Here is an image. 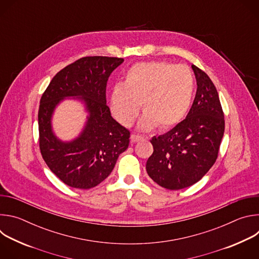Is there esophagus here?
Here are the masks:
<instances>
[{"instance_id":"obj_1","label":"esophagus","mask_w":259,"mask_h":259,"mask_svg":"<svg viewBox=\"0 0 259 259\" xmlns=\"http://www.w3.org/2000/svg\"><path fill=\"white\" fill-rule=\"evenodd\" d=\"M141 139H143V137L140 136V135H137V134H132L131 135V141L132 142H137V141H140Z\"/></svg>"}]
</instances>
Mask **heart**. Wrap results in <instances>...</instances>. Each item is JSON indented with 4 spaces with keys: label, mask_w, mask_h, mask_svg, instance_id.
<instances>
[{
    "label": "heart",
    "mask_w": 259,
    "mask_h": 259,
    "mask_svg": "<svg viewBox=\"0 0 259 259\" xmlns=\"http://www.w3.org/2000/svg\"><path fill=\"white\" fill-rule=\"evenodd\" d=\"M195 90V79L186 65L168 61L134 64L126 73L122 85H117L110 96L114 117L124 126H131L139 113L143 118L140 128L161 130L178 124L189 112Z\"/></svg>",
    "instance_id": "b5f03b06"
}]
</instances>
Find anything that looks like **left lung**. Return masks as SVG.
I'll return each mask as SVG.
<instances>
[{
  "label": "left lung",
  "mask_w": 259,
  "mask_h": 259,
  "mask_svg": "<svg viewBox=\"0 0 259 259\" xmlns=\"http://www.w3.org/2000/svg\"><path fill=\"white\" fill-rule=\"evenodd\" d=\"M197 92L187 118L151 140L154 153L146 162L149 176L167 190L198 182L214 165L225 133V115L217 90L207 73L192 65Z\"/></svg>",
  "instance_id": "left-lung-1"
}]
</instances>
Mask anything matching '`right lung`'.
<instances>
[{"label":"right lung","mask_w":259,"mask_h":259,"mask_svg":"<svg viewBox=\"0 0 259 259\" xmlns=\"http://www.w3.org/2000/svg\"><path fill=\"white\" fill-rule=\"evenodd\" d=\"M123 58L86 56L58 71L40 100L39 145L49 169L66 186L88 190L113 171L129 145L130 132L110 116L106 105L108 77ZM79 97L90 117L85 129L73 142L62 143L51 129L55 106L65 97Z\"/></svg>","instance_id":"add662e5"}]
</instances>
